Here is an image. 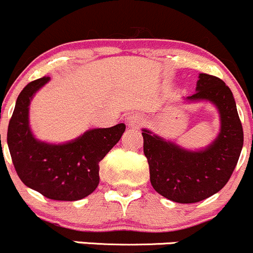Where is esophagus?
Instances as JSON below:
<instances>
[{
    "label": "esophagus",
    "mask_w": 253,
    "mask_h": 253,
    "mask_svg": "<svg viewBox=\"0 0 253 253\" xmlns=\"http://www.w3.org/2000/svg\"><path fill=\"white\" fill-rule=\"evenodd\" d=\"M142 124V118L137 114H129L126 117V126L130 127H139Z\"/></svg>",
    "instance_id": "esophagus-1"
}]
</instances>
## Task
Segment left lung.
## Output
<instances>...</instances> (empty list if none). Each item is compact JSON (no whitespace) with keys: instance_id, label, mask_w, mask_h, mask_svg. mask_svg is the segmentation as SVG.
Listing matches in <instances>:
<instances>
[{"instance_id":"8db88e82","label":"left lung","mask_w":253,"mask_h":253,"mask_svg":"<svg viewBox=\"0 0 253 253\" xmlns=\"http://www.w3.org/2000/svg\"><path fill=\"white\" fill-rule=\"evenodd\" d=\"M196 93L187 102H209L216 107L220 131L201 150H188L142 129L150 181L159 194L182 204L197 203L217 193L231 177L244 145V131L229 87L217 77L199 74Z\"/></svg>"}]
</instances>
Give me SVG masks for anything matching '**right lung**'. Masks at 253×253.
Instances as JSON below:
<instances>
[{
  "label": "right lung",
  "mask_w": 253,
  "mask_h": 253,
  "mask_svg": "<svg viewBox=\"0 0 253 253\" xmlns=\"http://www.w3.org/2000/svg\"><path fill=\"white\" fill-rule=\"evenodd\" d=\"M50 77L31 82L17 98L8 124L7 144L21 181L54 201H79L99 183V162L121 140L126 124L89 129L71 141H41L29 126V104Z\"/></svg>",
  "instance_id": "add662e5"
}]
</instances>
